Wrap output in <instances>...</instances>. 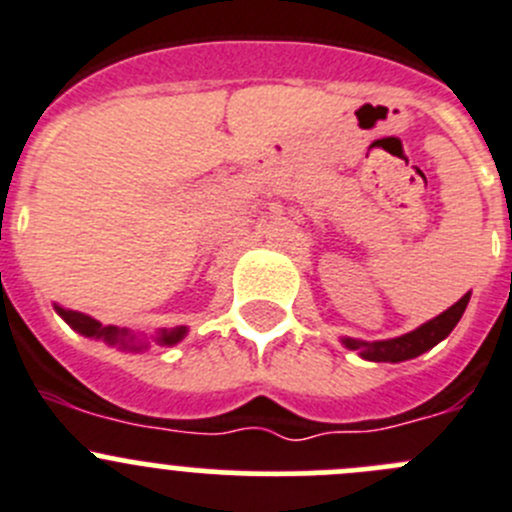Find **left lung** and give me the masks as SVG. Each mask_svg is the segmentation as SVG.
Returning a JSON list of instances; mask_svg holds the SVG:
<instances>
[{
  "label": "left lung",
  "instance_id": "left-lung-1",
  "mask_svg": "<svg viewBox=\"0 0 512 512\" xmlns=\"http://www.w3.org/2000/svg\"><path fill=\"white\" fill-rule=\"evenodd\" d=\"M467 301H470V294L462 296L457 304H452L450 309L442 311L440 316L430 319L427 324L417 326L415 332L402 334V337L384 339V342H359V339H342V342L347 349H357L359 357L369 359V362H405V359H415L422 352L435 347V344H440L455 329L460 316L465 314Z\"/></svg>",
  "mask_w": 512,
  "mask_h": 512
}]
</instances>
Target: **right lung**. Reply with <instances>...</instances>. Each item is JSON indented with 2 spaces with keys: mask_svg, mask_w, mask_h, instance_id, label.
Masks as SVG:
<instances>
[{
  "mask_svg": "<svg viewBox=\"0 0 512 512\" xmlns=\"http://www.w3.org/2000/svg\"><path fill=\"white\" fill-rule=\"evenodd\" d=\"M57 314L62 316V319L67 321V324L75 329V332H80L82 337H95V339H105L107 344H120L123 349H143L135 344V337L128 332V329H118V326H102L100 321L92 319V316L82 314V311H72V309H62V306H55ZM186 326H175V329H163V332H158V342L165 344V347H170V344H178L180 339L186 337Z\"/></svg>",
  "mask_w": 512,
  "mask_h": 512,
  "instance_id": "obj_1",
  "label": "right lung"
}]
</instances>
